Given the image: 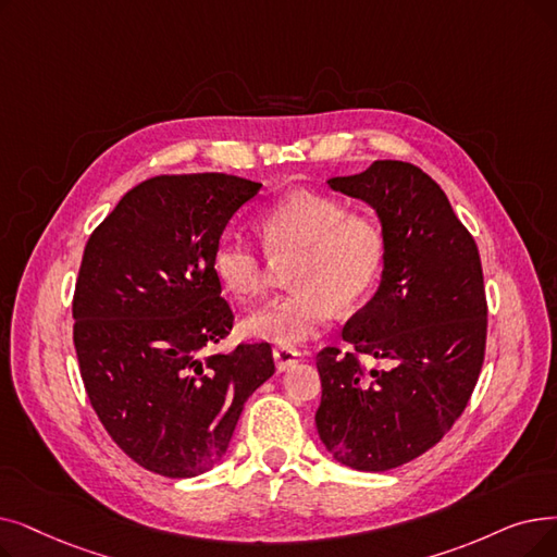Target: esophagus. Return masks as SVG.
Masks as SVG:
<instances>
[{"mask_svg":"<svg viewBox=\"0 0 557 557\" xmlns=\"http://www.w3.org/2000/svg\"><path fill=\"white\" fill-rule=\"evenodd\" d=\"M273 357H275L277 371H288L294 364H298L302 355H300V350H296V348H284V346H280V348H273Z\"/></svg>","mask_w":557,"mask_h":557,"instance_id":"34e87169","label":"esophagus"}]
</instances>
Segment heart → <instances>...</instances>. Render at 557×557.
<instances>
[{
    "instance_id": "1",
    "label": "heart",
    "mask_w": 557,
    "mask_h": 557,
    "mask_svg": "<svg viewBox=\"0 0 557 557\" xmlns=\"http://www.w3.org/2000/svg\"><path fill=\"white\" fill-rule=\"evenodd\" d=\"M261 252L250 240L227 234L213 250L215 277L238 300L259 296L269 282V257L286 261L296 286L244 319L252 338L298 346L319 334L334 309H352L377 286L386 261V234L371 213L313 190H292L259 213Z\"/></svg>"
}]
</instances>
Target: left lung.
I'll return each mask as SVG.
<instances>
[{
    "mask_svg": "<svg viewBox=\"0 0 557 557\" xmlns=\"http://www.w3.org/2000/svg\"><path fill=\"white\" fill-rule=\"evenodd\" d=\"M327 184L377 211L386 261L375 296L344 325L350 352L317 355V430L336 462L389 471L440 444L475 389L487 344L482 263L442 186L414 163L375 161ZM361 354L391 369L367 372Z\"/></svg>",
    "mask_w": 557,
    "mask_h": 557,
    "instance_id": "1",
    "label": "left lung"
}]
</instances>
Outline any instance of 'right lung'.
<instances>
[{
  "instance_id": "1",
  "label": "right lung",
  "mask_w": 557,
  "mask_h": 557,
  "mask_svg": "<svg viewBox=\"0 0 557 557\" xmlns=\"http://www.w3.org/2000/svg\"><path fill=\"white\" fill-rule=\"evenodd\" d=\"M261 184L225 173L145 180L95 227L72 338L95 414L143 469L193 478L221 462L246 400L275 373L271 344H221L234 313L211 257Z\"/></svg>"
}]
</instances>
